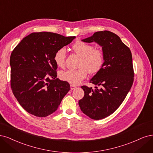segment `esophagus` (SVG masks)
<instances>
[{
  "mask_svg": "<svg viewBox=\"0 0 153 153\" xmlns=\"http://www.w3.org/2000/svg\"><path fill=\"white\" fill-rule=\"evenodd\" d=\"M76 88V86H75L74 85H71V90H74Z\"/></svg>",
  "mask_w": 153,
  "mask_h": 153,
  "instance_id": "1",
  "label": "esophagus"
}]
</instances>
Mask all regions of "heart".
<instances>
[{
    "label": "heart",
    "mask_w": 153,
    "mask_h": 153,
    "mask_svg": "<svg viewBox=\"0 0 153 153\" xmlns=\"http://www.w3.org/2000/svg\"><path fill=\"white\" fill-rule=\"evenodd\" d=\"M72 50L81 57L79 64V68L77 70H67L60 73V78L63 81L72 85H78L86 77L88 73L91 74L100 72L104 65L105 55L99 49H95L91 44L82 41H77L73 44ZM66 49L61 48L55 52L54 61L59 67L65 65Z\"/></svg>",
    "instance_id": "heart-1"
}]
</instances>
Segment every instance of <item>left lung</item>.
Wrapping results in <instances>:
<instances>
[{"instance_id":"obj_1","label":"left lung","mask_w":153,"mask_h":153,"mask_svg":"<svg viewBox=\"0 0 153 153\" xmlns=\"http://www.w3.org/2000/svg\"><path fill=\"white\" fill-rule=\"evenodd\" d=\"M82 41L95 42L102 46L105 63L90 80L100 88L81 86L85 95L79 101V105L91 119H103L121 105L131 89L134 77L131 53L120 37L110 31L97 32Z\"/></svg>"}]
</instances>
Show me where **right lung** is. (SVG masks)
Returning a JSON list of instances; mask_svg holds the SVG:
<instances>
[{
    "label": "right lung",
    "mask_w": 153,
    "mask_h": 153,
    "mask_svg": "<svg viewBox=\"0 0 153 153\" xmlns=\"http://www.w3.org/2000/svg\"><path fill=\"white\" fill-rule=\"evenodd\" d=\"M75 38L33 32L14 49L10 57L11 87L19 104L28 113L41 117L51 114L70 90L68 82L57 78L54 55Z\"/></svg>",
    "instance_id": "1"
}]
</instances>
